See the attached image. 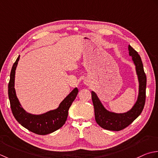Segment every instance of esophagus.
Wrapping results in <instances>:
<instances>
[{"label": "esophagus", "instance_id": "34e87169", "mask_svg": "<svg viewBox=\"0 0 158 158\" xmlns=\"http://www.w3.org/2000/svg\"><path fill=\"white\" fill-rule=\"evenodd\" d=\"M88 83H89L88 80H85V85H88Z\"/></svg>", "mask_w": 158, "mask_h": 158}]
</instances>
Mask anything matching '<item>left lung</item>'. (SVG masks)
I'll return each instance as SVG.
<instances>
[{
  "label": "left lung",
  "mask_w": 158,
  "mask_h": 158,
  "mask_svg": "<svg viewBox=\"0 0 158 158\" xmlns=\"http://www.w3.org/2000/svg\"><path fill=\"white\" fill-rule=\"evenodd\" d=\"M129 55L131 57L136 68L138 80V95L137 100L130 110L123 113H115L106 109L98 95L91 91L92 101L95 110V118L97 123L105 130L119 131L130 125L142 112L146 98L147 77L144 72L141 58L138 52L131 47L128 46Z\"/></svg>",
  "instance_id": "1"
}]
</instances>
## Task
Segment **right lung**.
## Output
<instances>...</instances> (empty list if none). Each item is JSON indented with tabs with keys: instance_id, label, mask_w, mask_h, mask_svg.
Wrapping results in <instances>:
<instances>
[{
	"instance_id": "obj_1",
	"label": "right lung",
	"mask_w": 158,
	"mask_h": 158,
	"mask_svg": "<svg viewBox=\"0 0 158 158\" xmlns=\"http://www.w3.org/2000/svg\"><path fill=\"white\" fill-rule=\"evenodd\" d=\"M20 56L13 65L8 85V95L12 113L17 121L27 130L40 135H46L59 130L65 124L68 116L69 108L74 101L78 89L76 87L60 102L59 107L40 114L27 112L22 108L16 95L15 90V75Z\"/></svg>"
}]
</instances>
